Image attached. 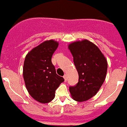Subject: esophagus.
I'll return each mask as SVG.
<instances>
[{
    "label": "esophagus",
    "instance_id": "obj_1",
    "mask_svg": "<svg viewBox=\"0 0 127 127\" xmlns=\"http://www.w3.org/2000/svg\"><path fill=\"white\" fill-rule=\"evenodd\" d=\"M63 78H64V81H66V80H67V76L66 75H64V76H63Z\"/></svg>",
    "mask_w": 127,
    "mask_h": 127
}]
</instances>
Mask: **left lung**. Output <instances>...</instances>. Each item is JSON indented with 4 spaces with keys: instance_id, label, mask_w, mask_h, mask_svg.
Listing matches in <instances>:
<instances>
[{
    "instance_id": "obj_1",
    "label": "left lung",
    "mask_w": 127,
    "mask_h": 127,
    "mask_svg": "<svg viewBox=\"0 0 127 127\" xmlns=\"http://www.w3.org/2000/svg\"><path fill=\"white\" fill-rule=\"evenodd\" d=\"M68 48L72 55L79 80L69 91L73 99L83 102L99 91L106 78L108 63L97 46L87 40L73 42Z\"/></svg>"
}]
</instances>
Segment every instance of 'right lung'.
I'll list each match as a JSON object with an SVG mask.
<instances>
[{"label": "right lung", "instance_id": "1", "mask_svg": "<svg viewBox=\"0 0 127 127\" xmlns=\"http://www.w3.org/2000/svg\"><path fill=\"white\" fill-rule=\"evenodd\" d=\"M58 42L51 40L34 47L26 55L23 65V78L26 88L34 99L48 103L55 98V91L62 82L51 63Z\"/></svg>", "mask_w": 127, "mask_h": 127}]
</instances>
